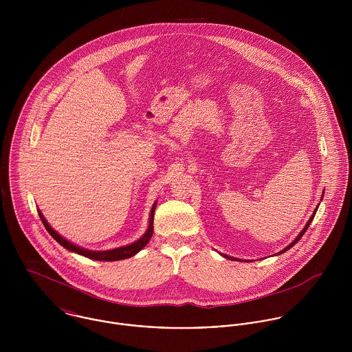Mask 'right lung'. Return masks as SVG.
Segmentation results:
<instances>
[{
    "label": "right lung",
    "instance_id": "right-lung-1",
    "mask_svg": "<svg viewBox=\"0 0 352 352\" xmlns=\"http://www.w3.org/2000/svg\"><path fill=\"white\" fill-rule=\"evenodd\" d=\"M154 207L155 206H153V208H151V222H149V229L146 230V233L137 241V243H134V244H131V245H127V247H123V248H118V250H113V251H104V252H92V251H87V250H82V248H80V247H76V245H73V244H70L69 241H66L65 239H62L59 234H56L52 229H51L50 226H49V223L45 221L43 223H45V226H46V229H47V232L50 233L51 236L54 237V240H56L63 248H66V250H69V251L76 252V253H78V254H82V256H85V257H88V258H92V260H100V261H115V260H123V258H129V257H131V256H134L135 253H138V252L141 251L144 247H146V244L149 243V240L151 239V236H153V217H154Z\"/></svg>",
    "mask_w": 352,
    "mask_h": 352
}]
</instances>
